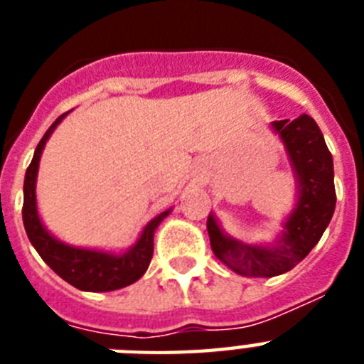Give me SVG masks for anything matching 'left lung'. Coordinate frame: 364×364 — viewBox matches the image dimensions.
Here are the masks:
<instances>
[{
    "instance_id": "left-lung-1",
    "label": "left lung",
    "mask_w": 364,
    "mask_h": 364,
    "mask_svg": "<svg viewBox=\"0 0 364 364\" xmlns=\"http://www.w3.org/2000/svg\"><path fill=\"white\" fill-rule=\"evenodd\" d=\"M282 144L295 182V204L282 218L273 242H244L208 217L211 250L244 277H275L290 272L315 247L336 211L333 159L319 125L308 114L269 124Z\"/></svg>"
}]
</instances>
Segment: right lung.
Masks as SVG:
<instances>
[{
	"label": "right lung",
	"mask_w": 364,
	"mask_h": 364,
	"mask_svg": "<svg viewBox=\"0 0 364 364\" xmlns=\"http://www.w3.org/2000/svg\"><path fill=\"white\" fill-rule=\"evenodd\" d=\"M58 117L56 122L50 125L47 133L38 144L32 162L25 173L23 182V226L27 237L34 246L45 264L49 266L54 273H58L63 281L73 284L82 291H112L120 290L125 286L133 284L147 272L153 257V239L154 231L164 222V218L171 213L173 208L159 213L156 217L147 222L144 230L140 231L134 244L127 250L112 252V250H98V247L73 246L60 240L56 235L50 233L43 224L38 211L36 200V182L38 169H40L41 153L45 144L54 133L58 125L62 124L63 118L69 114Z\"/></svg>",
	"instance_id": "right-lung-1"
}]
</instances>
